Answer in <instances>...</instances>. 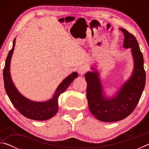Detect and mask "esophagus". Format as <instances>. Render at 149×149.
Listing matches in <instances>:
<instances>
[{
    "label": "esophagus",
    "instance_id": "1",
    "mask_svg": "<svg viewBox=\"0 0 149 149\" xmlns=\"http://www.w3.org/2000/svg\"><path fill=\"white\" fill-rule=\"evenodd\" d=\"M77 72L80 75H84L87 72V68L84 65H81L77 69Z\"/></svg>",
    "mask_w": 149,
    "mask_h": 149
}]
</instances>
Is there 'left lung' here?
I'll return each instance as SVG.
<instances>
[{"label":"left lung","instance_id":"left-lung-1","mask_svg":"<svg viewBox=\"0 0 149 149\" xmlns=\"http://www.w3.org/2000/svg\"><path fill=\"white\" fill-rule=\"evenodd\" d=\"M120 29L124 35L123 47L132 48L134 59V71L129 81L120 88L116 97L107 99L102 95L99 73L95 71L85 75L89 110L97 120L106 122L122 120L132 114L139 101L145 85L144 60L137 39L127 30Z\"/></svg>","mask_w":149,"mask_h":149}]
</instances>
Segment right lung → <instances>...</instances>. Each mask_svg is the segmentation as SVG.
I'll return each mask as SVG.
<instances>
[{"label":"right lung","mask_w":149,"mask_h":149,"mask_svg":"<svg viewBox=\"0 0 149 149\" xmlns=\"http://www.w3.org/2000/svg\"><path fill=\"white\" fill-rule=\"evenodd\" d=\"M14 41L12 49L10 50L7 56L3 70L4 88L7 95L14 107L25 117L39 121L50 119L53 117L58 110V98L60 95L64 93L73 81L77 77L78 74L76 72H74L63 80L61 84L57 88L53 97L49 101L37 102L26 99L14 87L10 74V64L14 50Z\"/></svg>","instance_id":"right-lung-1"}]
</instances>
